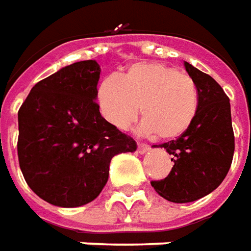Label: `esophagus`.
I'll return each instance as SVG.
<instances>
[{
	"label": "esophagus",
	"mask_w": 251,
	"mask_h": 251,
	"mask_svg": "<svg viewBox=\"0 0 251 251\" xmlns=\"http://www.w3.org/2000/svg\"><path fill=\"white\" fill-rule=\"evenodd\" d=\"M137 151H139V154H147L148 151H150V147H148V146H146V144H139Z\"/></svg>",
	"instance_id": "esophagus-1"
}]
</instances>
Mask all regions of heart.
<instances>
[{"label":"heart","instance_id":"b5f03b06","mask_svg":"<svg viewBox=\"0 0 251 251\" xmlns=\"http://www.w3.org/2000/svg\"><path fill=\"white\" fill-rule=\"evenodd\" d=\"M96 101L101 117L119 130L132 125L141 107V133L175 140L197 118L199 93L195 82L177 68L136 63L121 78H104L97 86Z\"/></svg>","mask_w":251,"mask_h":251}]
</instances>
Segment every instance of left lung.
<instances>
[{
    "instance_id": "1",
    "label": "left lung",
    "mask_w": 251,
    "mask_h": 251,
    "mask_svg": "<svg viewBox=\"0 0 251 251\" xmlns=\"http://www.w3.org/2000/svg\"><path fill=\"white\" fill-rule=\"evenodd\" d=\"M184 67L199 93L197 118L178 139L159 146L175 165L166 178L151 181L158 195L175 203L194 202L216 190L231 168L235 150L228 96L210 75L187 61Z\"/></svg>"
}]
</instances>
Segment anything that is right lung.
<instances>
[{
    "label": "right lung",
    "mask_w": 251,
    "mask_h": 251,
    "mask_svg": "<svg viewBox=\"0 0 251 251\" xmlns=\"http://www.w3.org/2000/svg\"><path fill=\"white\" fill-rule=\"evenodd\" d=\"M101 68L83 60L32 86L18 114L19 165L41 199L78 207L99 197L115 155L134 152L136 141L99 112Z\"/></svg>",
    "instance_id": "add662e5"
}]
</instances>
